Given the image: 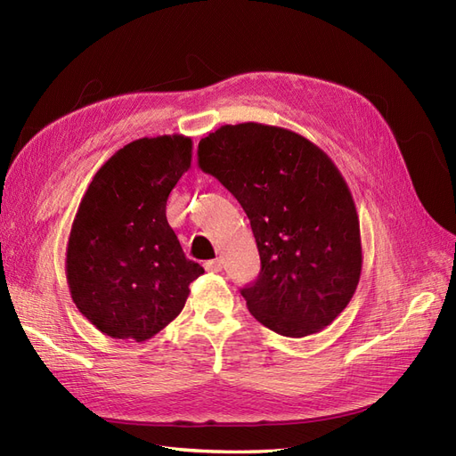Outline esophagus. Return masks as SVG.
<instances>
[{
  "instance_id": "esophagus-1",
  "label": "esophagus",
  "mask_w": 456,
  "mask_h": 456,
  "mask_svg": "<svg viewBox=\"0 0 456 456\" xmlns=\"http://www.w3.org/2000/svg\"><path fill=\"white\" fill-rule=\"evenodd\" d=\"M203 266H205V270H207V272L218 273L220 270H223V260H218V258H216V260H207Z\"/></svg>"
}]
</instances>
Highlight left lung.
I'll use <instances>...</instances> for the list:
<instances>
[{
    "label": "left lung",
    "mask_w": 456,
    "mask_h": 456,
    "mask_svg": "<svg viewBox=\"0 0 456 456\" xmlns=\"http://www.w3.org/2000/svg\"><path fill=\"white\" fill-rule=\"evenodd\" d=\"M198 156L251 220L262 268L241 295L255 320L293 338L333 323L363 266L360 216L335 161L306 136L255 121L203 136Z\"/></svg>",
    "instance_id": "left-lung-1"
}]
</instances>
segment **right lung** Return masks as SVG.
Segmentation results:
<instances>
[{
	"label": "right lung",
	"instance_id": "obj_1",
	"mask_svg": "<svg viewBox=\"0 0 456 456\" xmlns=\"http://www.w3.org/2000/svg\"><path fill=\"white\" fill-rule=\"evenodd\" d=\"M190 165V136H144L119 148L81 198L66 245V281L77 310L106 337L144 342L158 335L205 272L184 256L165 216Z\"/></svg>",
	"mask_w": 456,
	"mask_h": 456
}]
</instances>
